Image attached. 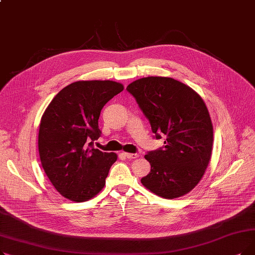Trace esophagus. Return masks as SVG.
Returning <instances> with one entry per match:
<instances>
[{"instance_id":"1","label":"esophagus","mask_w":255,"mask_h":255,"mask_svg":"<svg viewBox=\"0 0 255 255\" xmlns=\"http://www.w3.org/2000/svg\"><path fill=\"white\" fill-rule=\"evenodd\" d=\"M124 156L128 159H136L139 157L138 154H133V153H124Z\"/></svg>"}]
</instances>
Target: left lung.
<instances>
[{"label":"left lung","instance_id":"obj_1","mask_svg":"<svg viewBox=\"0 0 255 255\" xmlns=\"http://www.w3.org/2000/svg\"><path fill=\"white\" fill-rule=\"evenodd\" d=\"M150 121L156 138L164 134V148L144 158L151 171L140 181L154 194L178 198L202 180L213 149V124L203 98L170 77L148 76L127 87Z\"/></svg>","mask_w":255,"mask_h":255}]
</instances>
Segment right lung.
Instances as JSON below:
<instances>
[{
  "instance_id": "right-lung-1",
  "label": "right lung",
  "mask_w": 255,
  "mask_h": 255,
  "mask_svg": "<svg viewBox=\"0 0 255 255\" xmlns=\"http://www.w3.org/2000/svg\"><path fill=\"white\" fill-rule=\"evenodd\" d=\"M124 90L113 80H79L62 89L41 118L38 150L47 178L65 198L87 202L105 185L116 153L94 148L102 107Z\"/></svg>"
}]
</instances>
